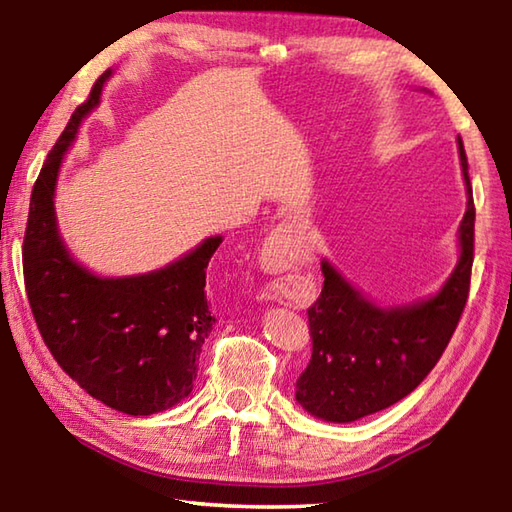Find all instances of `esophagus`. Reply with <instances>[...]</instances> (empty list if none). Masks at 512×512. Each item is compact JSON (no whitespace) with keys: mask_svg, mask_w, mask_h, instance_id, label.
<instances>
[{"mask_svg":"<svg viewBox=\"0 0 512 512\" xmlns=\"http://www.w3.org/2000/svg\"><path fill=\"white\" fill-rule=\"evenodd\" d=\"M287 232H289V230L277 228V230L273 232V235L266 239V244H264V253H262V259H264V264H266V266H271V268H282V257L287 255V253H284V250H287V244H289Z\"/></svg>","mask_w":512,"mask_h":512,"instance_id":"esophagus-1","label":"esophagus"}]
</instances>
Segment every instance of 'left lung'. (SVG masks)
Here are the masks:
<instances>
[{
	"label": "left lung",
	"instance_id": "left-lung-1",
	"mask_svg": "<svg viewBox=\"0 0 512 512\" xmlns=\"http://www.w3.org/2000/svg\"><path fill=\"white\" fill-rule=\"evenodd\" d=\"M467 210L458 228L461 259L436 296L381 309L327 262L320 298L307 309L311 359L296 381V400L316 418L352 422L413 393L443 357L461 320L474 262V198L463 140H458Z\"/></svg>",
	"mask_w": 512,
	"mask_h": 512
}]
</instances>
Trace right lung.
<instances>
[{"label":"right lung","instance_id":"obj_1","mask_svg":"<svg viewBox=\"0 0 512 512\" xmlns=\"http://www.w3.org/2000/svg\"><path fill=\"white\" fill-rule=\"evenodd\" d=\"M103 72L74 110L33 185L22 268L40 336L85 393L128 415L169 409L192 393L198 357L212 332L205 268L221 237L160 271L106 280L74 262L56 228L54 189L81 119L97 106Z\"/></svg>","mask_w":512,"mask_h":512}]
</instances>
